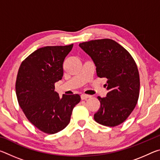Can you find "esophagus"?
<instances>
[{"mask_svg":"<svg viewBox=\"0 0 160 160\" xmlns=\"http://www.w3.org/2000/svg\"><path fill=\"white\" fill-rule=\"evenodd\" d=\"M91 96L90 95H88V94H81V99H82V100L84 99H87L88 98H90Z\"/></svg>","mask_w":160,"mask_h":160,"instance_id":"esophagus-1","label":"esophagus"}]
</instances>
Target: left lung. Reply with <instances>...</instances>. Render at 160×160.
Instances as JSON below:
<instances>
[{
	"label": "left lung",
	"mask_w": 160,
	"mask_h": 160,
	"mask_svg": "<svg viewBox=\"0 0 160 160\" xmlns=\"http://www.w3.org/2000/svg\"><path fill=\"white\" fill-rule=\"evenodd\" d=\"M95 64L99 78H107L108 93L98 97L100 107L94 115L96 122L114 127L125 121L136 106L139 97L140 76L130 53L110 39H95L79 44Z\"/></svg>",
	"instance_id": "left-lung-1"
}]
</instances>
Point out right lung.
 Listing matches in <instances>:
<instances>
[{
  "label": "right lung",
  "mask_w": 160,
  "mask_h": 160,
  "mask_svg": "<svg viewBox=\"0 0 160 160\" xmlns=\"http://www.w3.org/2000/svg\"><path fill=\"white\" fill-rule=\"evenodd\" d=\"M73 44L44 47L34 51L19 68L15 83L19 105L29 121L47 134L68 125L72 112L80 102L79 94H63L55 90L62 79L63 63Z\"/></svg>",
  "instance_id": "obj_1"
}]
</instances>
